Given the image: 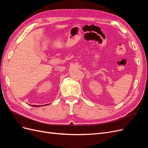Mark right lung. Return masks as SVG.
<instances>
[{"instance_id": "obj_1", "label": "right lung", "mask_w": 148, "mask_h": 148, "mask_svg": "<svg viewBox=\"0 0 148 148\" xmlns=\"http://www.w3.org/2000/svg\"><path fill=\"white\" fill-rule=\"evenodd\" d=\"M34 106V107H39L40 106Z\"/></svg>"}]
</instances>
